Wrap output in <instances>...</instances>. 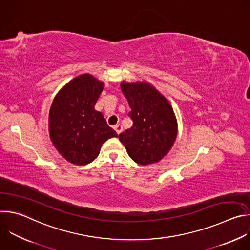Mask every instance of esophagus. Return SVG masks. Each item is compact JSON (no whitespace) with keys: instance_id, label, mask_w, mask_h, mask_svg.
Here are the masks:
<instances>
[{"instance_id":"1","label":"esophagus","mask_w":250,"mask_h":250,"mask_svg":"<svg viewBox=\"0 0 250 250\" xmlns=\"http://www.w3.org/2000/svg\"><path fill=\"white\" fill-rule=\"evenodd\" d=\"M114 128H115V130L117 131L118 134H120V133L123 131V126H122L121 125H116L114 126Z\"/></svg>"}]
</instances>
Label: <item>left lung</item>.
<instances>
[{"mask_svg": "<svg viewBox=\"0 0 250 250\" xmlns=\"http://www.w3.org/2000/svg\"><path fill=\"white\" fill-rule=\"evenodd\" d=\"M121 89L131 111L132 126L119 134L131 159L140 165L161 160L177 136V122L169 102L145 82H122Z\"/></svg>", "mask_w": 250, "mask_h": 250, "instance_id": "left-lung-1", "label": "left lung"}]
</instances>
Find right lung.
<instances>
[{"instance_id":"1","label":"right lung","mask_w":250,"mask_h":250,"mask_svg":"<svg viewBox=\"0 0 250 250\" xmlns=\"http://www.w3.org/2000/svg\"><path fill=\"white\" fill-rule=\"evenodd\" d=\"M103 89V82L83 74L66 84L53 100L49 111L50 139L70 163L89 164L98 157L104 142L118 136L103 114L95 110Z\"/></svg>"}]
</instances>
